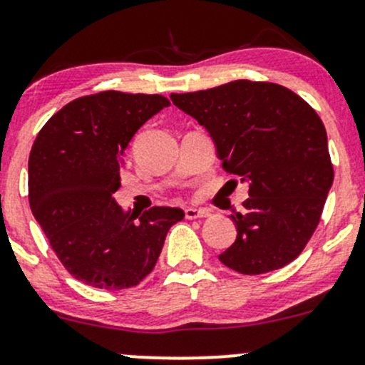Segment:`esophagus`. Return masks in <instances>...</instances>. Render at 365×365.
<instances>
[{
  "label": "esophagus",
  "mask_w": 365,
  "mask_h": 365,
  "mask_svg": "<svg viewBox=\"0 0 365 365\" xmlns=\"http://www.w3.org/2000/svg\"><path fill=\"white\" fill-rule=\"evenodd\" d=\"M210 212L205 208H192V206H189V208H185V217L187 219H203V217H208Z\"/></svg>",
  "instance_id": "1"
}]
</instances>
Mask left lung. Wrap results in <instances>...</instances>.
<instances>
[{"mask_svg":"<svg viewBox=\"0 0 365 365\" xmlns=\"http://www.w3.org/2000/svg\"><path fill=\"white\" fill-rule=\"evenodd\" d=\"M171 101L208 130L222 168L249 183L244 212L230 215L237 240L220 263L245 275L292 263L311 240L334 182L314 109L281 84L247 79L171 93Z\"/></svg>","mask_w":365,"mask_h":365,"instance_id":"8db88e82","label":"left lung"}]
</instances>
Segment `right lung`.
Here are the masks:
<instances>
[{"label": "right lung", "mask_w": 365, "mask_h": 365, "mask_svg": "<svg viewBox=\"0 0 365 365\" xmlns=\"http://www.w3.org/2000/svg\"><path fill=\"white\" fill-rule=\"evenodd\" d=\"M169 101L101 91L68 102L42 127L28 162L29 206L68 274L101 289L138 286L155 267L182 208L134 215L113 194L135 132Z\"/></svg>", "instance_id": "right-lung-1"}]
</instances>
